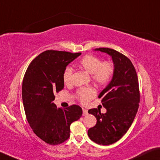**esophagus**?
Instances as JSON below:
<instances>
[{
	"label": "esophagus",
	"mask_w": 160,
	"mask_h": 160,
	"mask_svg": "<svg viewBox=\"0 0 160 160\" xmlns=\"http://www.w3.org/2000/svg\"><path fill=\"white\" fill-rule=\"evenodd\" d=\"M87 114H88V111H87V109H83V116H85V115H87Z\"/></svg>",
	"instance_id": "34e87169"
}]
</instances>
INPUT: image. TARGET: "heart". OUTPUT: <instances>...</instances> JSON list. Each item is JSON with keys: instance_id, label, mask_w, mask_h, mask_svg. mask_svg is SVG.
<instances>
[{"instance_id": "1", "label": "heart", "mask_w": 160, "mask_h": 160, "mask_svg": "<svg viewBox=\"0 0 160 160\" xmlns=\"http://www.w3.org/2000/svg\"><path fill=\"white\" fill-rule=\"evenodd\" d=\"M78 66L82 69L86 71L91 74L92 80L98 84L104 85L109 82L114 73V63L110 61L102 60L97 56L88 54L83 56L78 63ZM73 68L66 67L63 72V82L68 84L72 82ZM96 95V91L92 87H84L80 88L77 92L78 99L83 104H87L93 99Z\"/></svg>"}]
</instances>
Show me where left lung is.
<instances>
[{
    "mask_svg": "<svg viewBox=\"0 0 160 160\" xmlns=\"http://www.w3.org/2000/svg\"><path fill=\"white\" fill-rule=\"evenodd\" d=\"M112 56L114 70L112 81L100 93L105 114L99 109L88 112L97 122L88 130V136L95 143L109 145L127 133L133 122L140 101L139 82L134 65L126 56L109 48H95Z\"/></svg>",
    "mask_w": 160,
    "mask_h": 160,
    "instance_id": "left-lung-1",
    "label": "left lung"
}]
</instances>
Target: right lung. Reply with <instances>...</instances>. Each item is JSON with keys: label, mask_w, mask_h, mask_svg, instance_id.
I'll use <instances>...</instances> for the list:
<instances>
[{"label": "right lung", "mask_w": 160, "mask_h": 160, "mask_svg": "<svg viewBox=\"0 0 160 160\" xmlns=\"http://www.w3.org/2000/svg\"><path fill=\"white\" fill-rule=\"evenodd\" d=\"M82 53L48 50L29 64L22 84V99L27 121L39 138L56 145L70 137V125L82 115V109L72 105L57 108L54 94L64 87L63 74L66 66Z\"/></svg>", "instance_id": "1"}]
</instances>
